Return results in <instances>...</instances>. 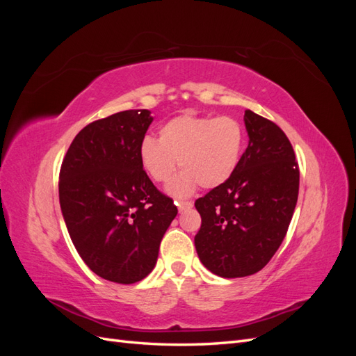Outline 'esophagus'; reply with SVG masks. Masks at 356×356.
Listing matches in <instances>:
<instances>
[{
  "label": "esophagus",
  "mask_w": 356,
  "mask_h": 356,
  "mask_svg": "<svg viewBox=\"0 0 356 356\" xmlns=\"http://www.w3.org/2000/svg\"><path fill=\"white\" fill-rule=\"evenodd\" d=\"M177 207H178V211H179V212L187 211V209L193 208V202H190V200H178V202H177Z\"/></svg>",
  "instance_id": "esophagus-1"
}]
</instances>
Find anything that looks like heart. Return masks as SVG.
<instances>
[{"label": "heart", "mask_w": 356, "mask_h": 356, "mask_svg": "<svg viewBox=\"0 0 356 356\" xmlns=\"http://www.w3.org/2000/svg\"><path fill=\"white\" fill-rule=\"evenodd\" d=\"M243 138V126L234 117L182 114L159 129V141L152 136L143 139L139 161L154 181L166 182L175 174L179 160L182 174L170 182L168 191L184 197L197 184L215 188L233 175Z\"/></svg>", "instance_id": "obj_1"}]
</instances>
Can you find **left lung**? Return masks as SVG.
Returning a JSON list of instances; mask_svg holds the SVG:
<instances>
[{
    "label": "left lung",
    "mask_w": 356,
    "mask_h": 356,
    "mask_svg": "<svg viewBox=\"0 0 356 356\" xmlns=\"http://www.w3.org/2000/svg\"><path fill=\"white\" fill-rule=\"evenodd\" d=\"M243 122L250 141L238 168L195 203L202 217L195 236L200 261L229 279L254 275L270 261L298 197L300 170L282 129L251 110Z\"/></svg>",
    "instance_id": "obj_1"
}]
</instances>
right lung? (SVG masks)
<instances>
[{"label":"right lung","instance_id":"obj_1","mask_svg":"<svg viewBox=\"0 0 356 356\" xmlns=\"http://www.w3.org/2000/svg\"><path fill=\"white\" fill-rule=\"evenodd\" d=\"M127 110L86 126L59 174V202L75 250L93 273L135 284L152 273L159 246L178 209L139 161L153 117Z\"/></svg>","mask_w":356,"mask_h":356}]
</instances>
